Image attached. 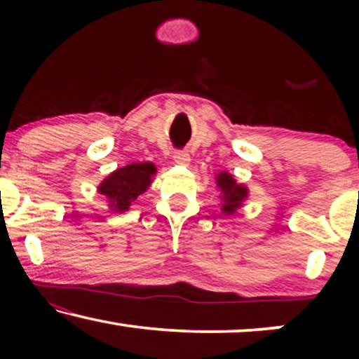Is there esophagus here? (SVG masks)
<instances>
[{"mask_svg": "<svg viewBox=\"0 0 359 359\" xmlns=\"http://www.w3.org/2000/svg\"><path fill=\"white\" fill-rule=\"evenodd\" d=\"M173 158L178 165H189V161H191V156L186 154V151H175Z\"/></svg>", "mask_w": 359, "mask_h": 359, "instance_id": "34e87169", "label": "esophagus"}]
</instances>
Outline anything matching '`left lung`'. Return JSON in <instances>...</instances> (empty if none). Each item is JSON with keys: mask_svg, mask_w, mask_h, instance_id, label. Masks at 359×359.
Instances as JSON below:
<instances>
[{"mask_svg": "<svg viewBox=\"0 0 359 359\" xmlns=\"http://www.w3.org/2000/svg\"><path fill=\"white\" fill-rule=\"evenodd\" d=\"M215 184L220 191V210L225 215H233L240 208H243V203L248 199V188L242 183H237L233 175L229 171H220L215 176Z\"/></svg>", "mask_w": 359, "mask_h": 359, "instance_id": "obj_1", "label": "left lung"}]
</instances>
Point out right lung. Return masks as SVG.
I'll return each instance as SVG.
<instances>
[{"instance_id":"obj_1","label":"right lung","mask_w":359,"mask_h":359,"mask_svg":"<svg viewBox=\"0 0 359 359\" xmlns=\"http://www.w3.org/2000/svg\"><path fill=\"white\" fill-rule=\"evenodd\" d=\"M155 175L156 166L150 161L126 165L107 175L97 186V193L104 196L112 212H126L132 203L150 188Z\"/></svg>"}]
</instances>
